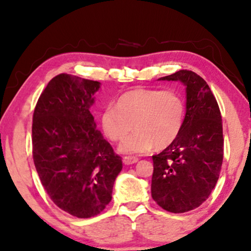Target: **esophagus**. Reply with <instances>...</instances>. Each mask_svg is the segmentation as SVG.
<instances>
[{"mask_svg":"<svg viewBox=\"0 0 251 251\" xmlns=\"http://www.w3.org/2000/svg\"><path fill=\"white\" fill-rule=\"evenodd\" d=\"M137 161H138V159L135 156H125L123 157V163L126 164V166H130V164H133L136 163Z\"/></svg>","mask_w":251,"mask_h":251,"instance_id":"esophagus-1","label":"esophagus"}]
</instances>
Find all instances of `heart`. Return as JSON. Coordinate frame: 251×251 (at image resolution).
<instances>
[{"label": "heart", "instance_id": "heart-1", "mask_svg": "<svg viewBox=\"0 0 251 251\" xmlns=\"http://www.w3.org/2000/svg\"><path fill=\"white\" fill-rule=\"evenodd\" d=\"M185 120V102L174 90L136 89L123 94L116 108L108 106L101 113L104 135L112 142H122L135 126L136 132L119 146L123 154H144L154 146L163 150L180 135Z\"/></svg>", "mask_w": 251, "mask_h": 251}]
</instances>
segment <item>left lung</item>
Here are the masks:
<instances>
[{
  "label": "left lung",
  "instance_id": "1",
  "mask_svg": "<svg viewBox=\"0 0 251 251\" xmlns=\"http://www.w3.org/2000/svg\"><path fill=\"white\" fill-rule=\"evenodd\" d=\"M186 87V113L180 135L153 155V200L164 210L181 214L207 200L222 169L224 139L217 100L203 78L181 70L160 77Z\"/></svg>",
  "mask_w": 251,
  "mask_h": 251
}]
</instances>
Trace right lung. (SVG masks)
<instances>
[{"label":"right lung","instance_id":"right-lung-1","mask_svg":"<svg viewBox=\"0 0 251 251\" xmlns=\"http://www.w3.org/2000/svg\"><path fill=\"white\" fill-rule=\"evenodd\" d=\"M99 88L97 81L57 75L33 114V160L41 183L57 207L77 218L104 210L122 170L121 157L90 113Z\"/></svg>","mask_w":251,"mask_h":251}]
</instances>
